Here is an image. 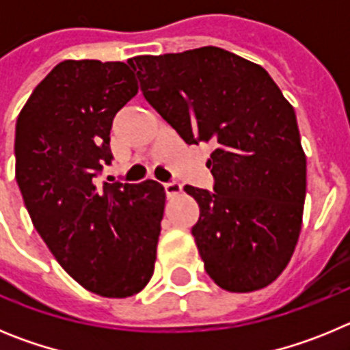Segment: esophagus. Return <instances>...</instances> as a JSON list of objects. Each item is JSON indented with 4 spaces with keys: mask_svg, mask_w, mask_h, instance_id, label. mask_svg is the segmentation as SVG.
<instances>
[{
    "mask_svg": "<svg viewBox=\"0 0 350 350\" xmlns=\"http://www.w3.org/2000/svg\"><path fill=\"white\" fill-rule=\"evenodd\" d=\"M165 191H166V196L173 198L182 193V185L178 184V182H168V184H165Z\"/></svg>",
    "mask_w": 350,
    "mask_h": 350,
    "instance_id": "34e87169",
    "label": "esophagus"
}]
</instances>
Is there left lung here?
Listing matches in <instances>:
<instances>
[{
  "instance_id": "8db88e82",
  "label": "left lung",
  "mask_w": 350,
  "mask_h": 350,
  "mask_svg": "<svg viewBox=\"0 0 350 350\" xmlns=\"http://www.w3.org/2000/svg\"><path fill=\"white\" fill-rule=\"evenodd\" d=\"M145 100L184 138L212 144L213 191L193 237L210 279L230 293L267 287L301 231L307 157L295 108L262 66L219 47L129 59Z\"/></svg>"
}]
</instances>
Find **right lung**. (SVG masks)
Returning a JSON list of instances; mask_svg holds the SVG:
<instances>
[{"mask_svg": "<svg viewBox=\"0 0 350 350\" xmlns=\"http://www.w3.org/2000/svg\"><path fill=\"white\" fill-rule=\"evenodd\" d=\"M138 92L126 63H59L31 92L15 126V178L33 226L70 277L128 298L154 273L165 187L98 185L110 165L112 120Z\"/></svg>", "mask_w": 350, "mask_h": 350, "instance_id": "obj_1", "label": "right lung"}]
</instances>
